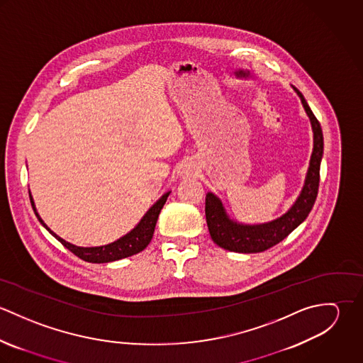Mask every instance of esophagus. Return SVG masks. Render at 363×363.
<instances>
[{
  "instance_id": "obj_1",
  "label": "esophagus",
  "mask_w": 363,
  "mask_h": 363,
  "mask_svg": "<svg viewBox=\"0 0 363 363\" xmlns=\"http://www.w3.org/2000/svg\"><path fill=\"white\" fill-rule=\"evenodd\" d=\"M196 173V166L193 164V163H184L183 166H182V170H180V174L183 176V177H189V176H191V174H194Z\"/></svg>"
}]
</instances>
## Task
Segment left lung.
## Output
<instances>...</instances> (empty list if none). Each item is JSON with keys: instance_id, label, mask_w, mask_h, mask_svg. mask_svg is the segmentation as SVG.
<instances>
[{"instance_id": "left-lung-1", "label": "left lung", "mask_w": 363, "mask_h": 363, "mask_svg": "<svg viewBox=\"0 0 363 363\" xmlns=\"http://www.w3.org/2000/svg\"><path fill=\"white\" fill-rule=\"evenodd\" d=\"M296 95L301 98L303 108L311 120L313 130V152L311 162L305 179V184L302 187L301 194L296 201L292 204L284 215L279 218L265 222V223H242L232 219L226 209L223 207L219 197L213 193H207L206 196V216H207L208 230L209 235L219 247L235 252V253H261L281 240H284L292 230H295L309 215L311 208L314 206L318 182H320V163L323 157V131L320 123L314 117L313 111L303 98V95L292 86Z\"/></svg>"}]
</instances>
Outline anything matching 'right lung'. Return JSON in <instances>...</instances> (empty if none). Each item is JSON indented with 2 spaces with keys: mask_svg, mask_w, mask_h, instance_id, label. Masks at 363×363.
<instances>
[{
  "mask_svg": "<svg viewBox=\"0 0 363 363\" xmlns=\"http://www.w3.org/2000/svg\"><path fill=\"white\" fill-rule=\"evenodd\" d=\"M170 191L164 193L152 207L150 208L145 215L141 218V220L124 236H121L120 239L104 245V246H96V247H81V246H75L67 240H64L62 238H60L58 235H55L52 229L43 222V219L40 218L33 197L29 191V197H30V204L32 208L39 219V222L52 233V236L62 245L65 246L69 252H72L75 256H78L79 259L88 262H96V264H102V262H110V261H117V259H125L130 256H134L140 252H143L151 242L154 232H155L156 220L157 216L160 213V209L164 206L167 197H169Z\"/></svg>",
  "mask_w": 363,
  "mask_h": 363,
  "instance_id": "1",
  "label": "right lung"
}]
</instances>
